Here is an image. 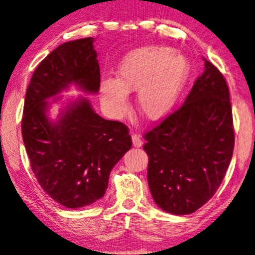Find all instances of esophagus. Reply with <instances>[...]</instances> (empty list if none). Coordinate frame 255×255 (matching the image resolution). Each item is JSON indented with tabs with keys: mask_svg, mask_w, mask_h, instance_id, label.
<instances>
[{
	"mask_svg": "<svg viewBox=\"0 0 255 255\" xmlns=\"http://www.w3.org/2000/svg\"><path fill=\"white\" fill-rule=\"evenodd\" d=\"M131 141H133V144H134V147H141L142 144H143V141H142V138H141V136L140 135H137V134H133L131 135Z\"/></svg>",
	"mask_w": 255,
	"mask_h": 255,
	"instance_id": "34e87169",
	"label": "esophagus"
}]
</instances>
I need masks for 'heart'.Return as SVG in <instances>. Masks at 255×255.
I'll use <instances>...</instances> for the list:
<instances>
[{
  "label": "heart",
  "mask_w": 255,
  "mask_h": 255,
  "mask_svg": "<svg viewBox=\"0 0 255 255\" xmlns=\"http://www.w3.org/2000/svg\"><path fill=\"white\" fill-rule=\"evenodd\" d=\"M189 73L188 59L172 47H140L121 60L115 80L101 81V103L112 117L120 118L128 108L127 93L137 91L138 111L149 120H158L174 107Z\"/></svg>",
  "instance_id": "obj_1"
}]
</instances>
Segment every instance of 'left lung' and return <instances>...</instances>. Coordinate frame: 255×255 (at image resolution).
<instances>
[{
  "mask_svg": "<svg viewBox=\"0 0 255 255\" xmlns=\"http://www.w3.org/2000/svg\"><path fill=\"white\" fill-rule=\"evenodd\" d=\"M204 60V72L184 104L143 135L151 196L172 215H189L208 203L233 155L229 87L222 72Z\"/></svg>",
  "mask_w": 255,
  "mask_h": 255,
  "instance_id": "1",
  "label": "left lung"
}]
</instances>
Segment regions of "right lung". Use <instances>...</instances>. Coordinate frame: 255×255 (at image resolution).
I'll list each match as a JSON object with an SVG mask.
<instances>
[{"mask_svg":"<svg viewBox=\"0 0 255 255\" xmlns=\"http://www.w3.org/2000/svg\"><path fill=\"white\" fill-rule=\"evenodd\" d=\"M93 40H71L47 54L32 74L23 108L22 136L35 177L51 198L70 209L100 199L112 169L131 147L127 126L99 117L85 98L67 105L56 122L47 119L45 100L70 84L86 93L99 91Z\"/></svg>","mask_w":255,"mask_h":255,"instance_id":"right-lung-1","label":"right lung"}]
</instances>
